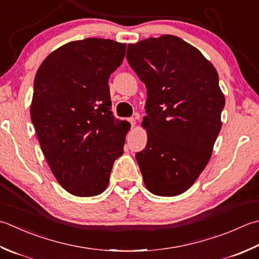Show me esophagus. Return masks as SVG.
<instances>
[{
  "instance_id": "34e87169",
  "label": "esophagus",
  "mask_w": 259,
  "mask_h": 259,
  "mask_svg": "<svg viewBox=\"0 0 259 259\" xmlns=\"http://www.w3.org/2000/svg\"><path fill=\"white\" fill-rule=\"evenodd\" d=\"M128 121H129L130 124L133 125V126L136 124V119H135V118H129V119H128Z\"/></svg>"
}]
</instances>
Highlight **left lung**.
I'll list each match as a JSON object with an SVG mask.
<instances>
[{
    "mask_svg": "<svg viewBox=\"0 0 259 259\" xmlns=\"http://www.w3.org/2000/svg\"><path fill=\"white\" fill-rule=\"evenodd\" d=\"M126 60L147 89L148 140L136 153L145 185L156 195L182 194L209 163L221 130L219 76L199 50L170 34L128 45Z\"/></svg>",
    "mask_w": 259,
    "mask_h": 259,
    "instance_id": "8db88e82",
    "label": "left lung"
}]
</instances>
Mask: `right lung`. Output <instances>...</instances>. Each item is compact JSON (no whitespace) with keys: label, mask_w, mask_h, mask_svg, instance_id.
I'll return each mask as SVG.
<instances>
[{"label":"right lung","mask_w":259,"mask_h":259,"mask_svg":"<svg viewBox=\"0 0 259 259\" xmlns=\"http://www.w3.org/2000/svg\"><path fill=\"white\" fill-rule=\"evenodd\" d=\"M125 46L100 38L72 41L50 54L35 74L32 124L56 180L73 195L102 193L123 154L129 123L111 111L109 77Z\"/></svg>","instance_id":"right-lung-1"}]
</instances>
